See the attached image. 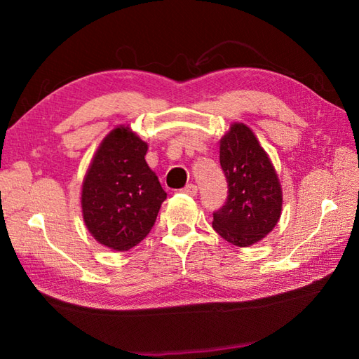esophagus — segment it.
<instances>
[{
  "instance_id": "1",
  "label": "esophagus",
  "mask_w": 359,
  "mask_h": 359,
  "mask_svg": "<svg viewBox=\"0 0 359 359\" xmlns=\"http://www.w3.org/2000/svg\"><path fill=\"white\" fill-rule=\"evenodd\" d=\"M184 193L189 194V196H196L197 194V187L194 184H188L185 188H184Z\"/></svg>"
}]
</instances>
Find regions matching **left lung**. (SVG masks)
<instances>
[{
    "instance_id": "left-lung-1",
    "label": "left lung",
    "mask_w": 359,
    "mask_h": 359,
    "mask_svg": "<svg viewBox=\"0 0 359 359\" xmlns=\"http://www.w3.org/2000/svg\"><path fill=\"white\" fill-rule=\"evenodd\" d=\"M219 160L226 177L228 197L224 207L212 215V228L233 245L250 247L279 222V177L255 133L238 121L230 125L219 142Z\"/></svg>"
}]
</instances>
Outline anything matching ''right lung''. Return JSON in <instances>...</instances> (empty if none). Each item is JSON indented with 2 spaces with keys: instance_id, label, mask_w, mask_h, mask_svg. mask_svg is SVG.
<instances>
[{
  "instance_id": "add662e5",
  "label": "right lung",
  "mask_w": 359,
  "mask_h": 359,
  "mask_svg": "<svg viewBox=\"0 0 359 359\" xmlns=\"http://www.w3.org/2000/svg\"><path fill=\"white\" fill-rule=\"evenodd\" d=\"M148 143L128 125L102 140L81 185V212L93 238L128 251L147 238L166 193L144 156Z\"/></svg>"
}]
</instances>
